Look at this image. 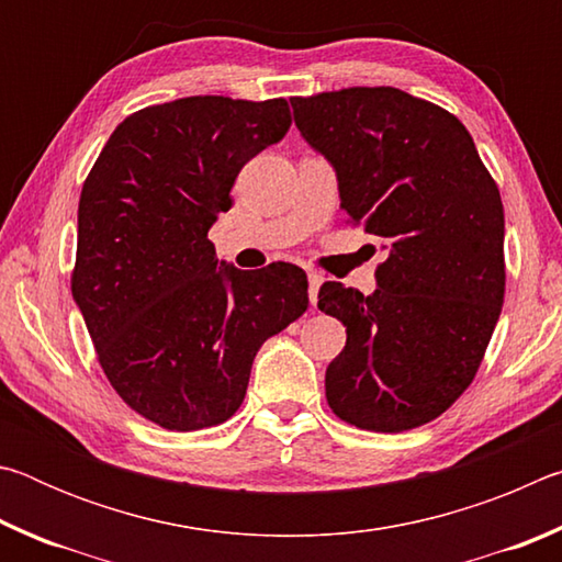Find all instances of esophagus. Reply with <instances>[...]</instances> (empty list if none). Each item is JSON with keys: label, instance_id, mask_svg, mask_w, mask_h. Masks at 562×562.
Returning a JSON list of instances; mask_svg holds the SVG:
<instances>
[{"label": "esophagus", "instance_id": "34e87169", "mask_svg": "<svg viewBox=\"0 0 562 562\" xmlns=\"http://www.w3.org/2000/svg\"><path fill=\"white\" fill-rule=\"evenodd\" d=\"M322 274L319 272H307V282H310V302L317 304V292H319V284H322Z\"/></svg>", "mask_w": 562, "mask_h": 562}]
</instances>
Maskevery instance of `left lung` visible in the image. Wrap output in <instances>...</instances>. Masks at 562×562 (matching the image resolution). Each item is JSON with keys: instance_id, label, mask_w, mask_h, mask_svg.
Returning a JSON list of instances; mask_svg holds the SVG:
<instances>
[{"instance_id": "8db88e82", "label": "left lung", "mask_w": 562, "mask_h": 562, "mask_svg": "<svg viewBox=\"0 0 562 562\" xmlns=\"http://www.w3.org/2000/svg\"><path fill=\"white\" fill-rule=\"evenodd\" d=\"M290 103L335 168L341 207L386 250L367 297L319 288L317 307L347 327L327 402L357 429H416L473 382L501 317V193L463 123L412 93L357 87Z\"/></svg>"}]
</instances>
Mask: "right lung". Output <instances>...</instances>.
Returning a JSON list of instances; mask_svg holds the SVG:
<instances>
[{
  "mask_svg": "<svg viewBox=\"0 0 562 562\" xmlns=\"http://www.w3.org/2000/svg\"><path fill=\"white\" fill-rule=\"evenodd\" d=\"M290 123L284 99L140 109L111 133L81 188L74 302L111 386L164 429L227 422L258 349L307 310L297 265L237 270L207 240L237 173Z\"/></svg>",
  "mask_w": 562,
  "mask_h": 562,
  "instance_id": "obj_1",
  "label": "right lung"
}]
</instances>
